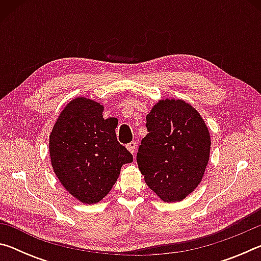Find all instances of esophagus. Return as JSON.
Returning <instances> with one entry per match:
<instances>
[{"mask_svg":"<svg viewBox=\"0 0 261 261\" xmlns=\"http://www.w3.org/2000/svg\"><path fill=\"white\" fill-rule=\"evenodd\" d=\"M126 147H127V149H129L131 153H135L136 152V147H137V143H136V141H131V143H129V144L126 145Z\"/></svg>","mask_w":261,"mask_h":261,"instance_id":"esophagus-1","label":"esophagus"}]
</instances>
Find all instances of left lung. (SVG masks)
Returning a JSON list of instances; mask_svg holds the SVG:
<instances>
[{"label": "left lung", "instance_id": "8db88e82", "mask_svg": "<svg viewBox=\"0 0 261 261\" xmlns=\"http://www.w3.org/2000/svg\"><path fill=\"white\" fill-rule=\"evenodd\" d=\"M137 162L145 182L163 201L191 193L204 176L211 138L200 115L182 100H162L146 116Z\"/></svg>", "mask_w": 261, "mask_h": 261}]
</instances>
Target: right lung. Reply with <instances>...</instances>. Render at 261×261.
Instances as JSON below:
<instances>
[{
  "label": "right lung",
  "mask_w": 261,
  "mask_h": 261,
  "mask_svg": "<svg viewBox=\"0 0 261 261\" xmlns=\"http://www.w3.org/2000/svg\"><path fill=\"white\" fill-rule=\"evenodd\" d=\"M103 107L85 98L72 100L50 134L53 168L62 185L84 204H95L112 190L132 154L118 143L112 118Z\"/></svg>",
  "instance_id": "right-lung-1"
}]
</instances>
